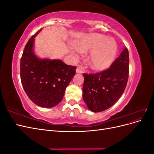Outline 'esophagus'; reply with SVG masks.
<instances>
[{
    "mask_svg": "<svg viewBox=\"0 0 154 154\" xmlns=\"http://www.w3.org/2000/svg\"><path fill=\"white\" fill-rule=\"evenodd\" d=\"M76 72L77 73H83L84 72V70L80 66H78L76 69Z\"/></svg>",
    "mask_w": 154,
    "mask_h": 154,
    "instance_id": "1",
    "label": "esophagus"
}]
</instances>
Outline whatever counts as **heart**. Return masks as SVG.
Here are the masks:
<instances>
[{
	"mask_svg": "<svg viewBox=\"0 0 154 154\" xmlns=\"http://www.w3.org/2000/svg\"><path fill=\"white\" fill-rule=\"evenodd\" d=\"M78 48L79 49H74L77 52L91 50L88 56V63L96 71H103L109 67L114 62L118 49L114 40L98 33L83 37L78 42Z\"/></svg>",
	"mask_w": 154,
	"mask_h": 154,
	"instance_id": "b5f03b06",
	"label": "heart"
}]
</instances>
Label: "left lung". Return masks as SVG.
I'll return each instance as SVG.
<instances>
[{"instance_id":"8db88e82","label":"left lung","mask_w":154,"mask_h":154,"mask_svg":"<svg viewBox=\"0 0 154 154\" xmlns=\"http://www.w3.org/2000/svg\"><path fill=\"white\" fill-rule=\"evenodd\" d=\"M129 73V54L125 48L109 69L95 74L83 73V99L94 112L114 105L127 87Z\"/></svg>"}]
</instances>
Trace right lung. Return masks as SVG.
Segmentation results:
<instances>
[{"mask_svg": "<svg viewBox=\"0 0 154 154\" xmlns=\"http://www.w3.org/2000/svg\"><path fill=\"white\" fill-rule=\"evenodd\" d=\"M32 35L26 44L20 59V74L23 88L36 105L45 108L57 105L74 76L76 67L60 60H40L32 51Z\"/></svg>", "mask_w": 154, "mask_h": 154, "instance_id": "obj_1", "label": "right lung"}]
</instances>
